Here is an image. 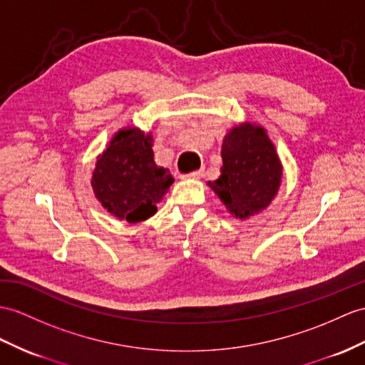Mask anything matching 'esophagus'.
I'll list each match as a JSON object with an SVG mask.
<instances>
[{"instance_id":"obj_1","label":"esophagus","mask_w":365,"mask_h":365,"mask_svg":"<svg viewBox=\"0 0 365 365\" xmlns=\"http://www.w3.org/2000/svg\"><path fill=\"white\" fill-rule=\"evenodd\" d=\"M202 170H197V172H192V173H187V175H181V178H192V180H198V178L202 176Z\"/></svg>"}]
</instances>
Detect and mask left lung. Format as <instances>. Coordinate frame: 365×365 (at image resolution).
<instances>
[{
    "instance_id": "1",
    "label": "left lung",
    "mask_w": 365,
    "mask_h": 365,
    "mask_svg": "<svg viewBox=\"0 0 365 365\" xmlns=\"http://www.w3.org/2000/svg\"><path fill=\"white\" fill-rule=\"evenodd\" d=\"M221 156V175L209 185L227 210L240 218L263 210L282 180V164L266 131L252 123L232 128L225 138Z\"/></svg>"
}]
</instances>
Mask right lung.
I'll return each instance as SVG.
<instances>
[{
	"instance_id": "obj_1",
	"label": "right lung",
	"mask_w": 365,
	"mask_h": 365,
	"mask_svg": "<svg viewBox=\"0 0 365 365\" xmlns=\"http://www.w3.org/2000/svg\"><path fill=\"white\" fill-rule=\"evenodd\" d=\"M173 182L167 168L153 159L152 135L138 128L120 130L97 159L93 189L110 213L128 223L144 221L156 213V202Z\"/></svg>"
}]
</instances>
